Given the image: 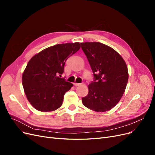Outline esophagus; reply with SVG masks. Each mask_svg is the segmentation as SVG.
Wrapping results in <instances>:
<instances>
[{"label":"esophagus","mask_w":155,"mask_h":155,"mask_svg":"<svg viewBox=\"0 0 155 155\" xmlns=\"http://www.w3.org/2000/svg\"><path fill=\"white\" fill-rule=\"evenodd\" d=\"M74 85L75 86H79V85H81V83H74Z\"/></svg>","instance_id":"1"}]
</instances>
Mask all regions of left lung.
Listing matches in <instances>:
<instances>
[{
    "label": "left lung",
    "mask_w": 155,
    "mask_h": 155,
    "mask_svg": "<svg viewBox=\"0 0 155 155\" xmlns=\"http://www.w3.org/2000/svg\"><path fill=\"white\" fill-rule=\"evenodd\" d=\"M94 74L83 104L96 112L112 109L120 100L127 84L129 74L121 56L110 46L97 42L81 43Z\"/></svg>",
    "instance_id": "1"
}]
</instances>
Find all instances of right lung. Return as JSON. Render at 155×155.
I'll list each match as a JSON object with an SVG mask.
<instances>
[{"mask_svg":"<svg viewBox=\"0 0 155 155\" xmlns=\"http://www.w3.org/2000/svg\"><path fill=\"white\" fill-rule=\"evenodd\" d=\"M80 47L79 43L56 45L29 61L22 74V86L28 100L35 109L50 112L61 106L64 95L73 84L60 77L67 59Z\"/></svg>","mask_w":155,"mask_h":155,"instance_id":"add662e5","label":"right lung"}]
</instances>
